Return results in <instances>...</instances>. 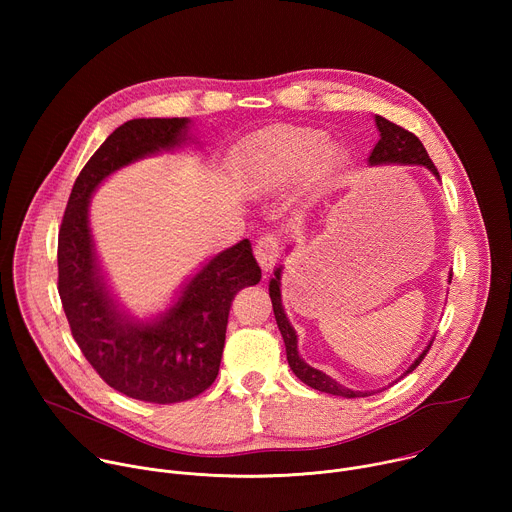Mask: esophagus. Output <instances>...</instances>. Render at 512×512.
Segmentation results:
<instances>
[{"mask_svg": "<svg viewBox=\"0 0 512 512\" xmlns=\"http://www.w3.org/2000/svg\"><path fill=\"white\" fill-rule=\"evenodd\" d=\"M279 253H281V247H279V239L275 235H263L255 243V257L265 273L273 269V265L279 259Z\"/></svg>", "mask_w": 512, "mask_h": 512, "instance_id": "obj_1", "label": "esophagus"}]
</instances>
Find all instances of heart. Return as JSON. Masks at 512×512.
I'll return each instance as SVG.
<instances>
[{
	"mask_svg": "<svg viewBox=\"0 0 512 512\" xmlns=\"http://www.w3.org/2000/svg\"><path fill=\"white\" fill-rule=\"evenodd\" d=\"M342 166V152L314 127H271L251 137L237 154L241 186L253 194H275L308 174L310 188H328Z\"/></svg>",
	"mask_w": 512,
	"mask_h": 512,
	"instance_id": "obj_1",
	"label": "heart"
}]
</instances>
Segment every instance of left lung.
I'll use <instances>...</instances> for the list:
<instances>
[{"label": "left lung", "instance_id": "left-lung-1", "mask_svg": "<svg viewBox=\"0 0 512 512\" xmlns=\"http://www.w3.org/2000/svg\"><path fill=\"white\" fill-rule=\"evenodd\" d=\"M375 123H377V129H379V141L375 145V150L371 152L369 156V164L371 166H381V164H413V166H425L437 180H440V172H437V168L433 166V162L429 160L423 143L419 141L417 135H413L411 131L395 125L393 121L377 115L375 117ZM281 267L275 269V277H271L269 281V298H271V304H273V314H275V320H277V328L283 336V342H285V352H287V362H289V369L294 371V375L306 383L308 387L316 389V391H322V393H330V395H340V397H346V399H354V397H369L373 395L375 391H352V389H346L342 387L340 383H336L334 379H330L326 373L310 367L308 362H304V358L300 356L298 352V334L296 330L291 328L285 312H283V306H281ZM431 342L425 346V350L413 360L411 367L401 375L407 377L409 373H413L417 369V364L425 358V354L429 352L431 348ZM397 383V381H395Z\"/></svg>", "mask_w": 512, "mask_h": 512}]
</instances>
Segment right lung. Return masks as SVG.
Segmentation results:
<instances>
[{
	"mask_svg": "<svg viewBox=\"0 0 512 512\" xmlns=\"http://www.w3.org/2000/svg\"><path fill=\"white\" fill-rule=\"evenodd\" d=\"M188 119H131L117 127L72 186L58 233V294L70 332L99 377L148 403H180L206 391L221 367L231 302L261 281L249 239L214 255L158 318L139 322L113 300L101 273L89 200L123 166L170 152L188 137Z\"/></svg>",
	"mask_w": 512,
	"mask_h": 512,
	"instance_id": "obj_1",
	"label": "right lung"
}]
</instances>
